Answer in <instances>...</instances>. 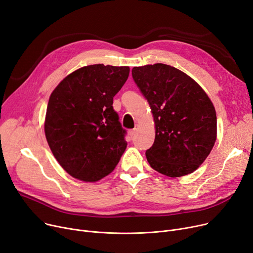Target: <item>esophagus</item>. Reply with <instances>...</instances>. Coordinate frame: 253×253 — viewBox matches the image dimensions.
Segmentation results:
<instances>
[{
    "label": "esophagus",
    "mask_w": 253,
    "mask_h": 253,
    "mask_svg": "<svg viewBox=\"0 0 253 253\" xmlns=\"http://www.w3.org/2000/svg\"><path fill=\"white\" fill-rule=\"evenodd\" d=\"M137 130H138V126H136L133 129H130V130L128 131V133H129L130 136H134V135L137 133Z\"/></svg>",
    "instance_id": "1"
}]
</instances>
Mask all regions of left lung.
Segmentation results:
<instances>
[{"label":"left lung","instance_id":"left-lung-1","mask_svg":"<svg viewBox=\"0 0 253 253\" xmlns=\"http://www.w3.org/2000/svg\"><path fill=\"white\" fill-rule=\"evenodd\" d=\"M134 81L148 101L155 123L146 159L153 170L169 177L196 171L216 141L215 108L199 84L165 64L134 67Z\"/></svg>","mask_w":253,"mask_h":253}]
</instances>
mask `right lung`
Instances as JSON below:
<instances>
[{
	"instance_id": "obj_1",
	"label": "right lung",
	"mask_w": 253,
	"mask_h": 253,
	"mask_svg": "<svg viewBox=\"0 0 253 253\" xmlns=\"http://www.w3.org/2000/svg\"><path fill=\"white\" fill-rule=\"evenodd\" d=\"M128 67L90 65L68 75L52 91L45 136L54 158L72 177L95 182L117 166L127 143L113 109Z\"/></svg>"
}]
</instances>
